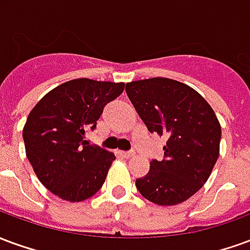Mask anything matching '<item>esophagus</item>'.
I'll return each instance as SVG.
<instances>
[{"instance_id":"esophagus-1","label":"esophagus","mask_w":250,"mask_h":250,"mask_svg":"<svg viewBox=\"0 0 250 250\" xmlns=\"http://www.w3.org/2000/svg\"><path fill=\"white\" fill-rule=\"evenodd\" d=\"M120 155H122L123 158H127V159H128V158L134 157V152L132 151H122L120 152Z\"/></svg>"}]
</instances>
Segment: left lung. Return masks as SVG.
Listing matches in <instances>:
<instances>
[{"label": "left lung", "mask_w": 250, "mask_h": 250, "mask_svg": "<svg viewBox=\"0 0 250 250\" xmlns=\"http://www.w3.org/2000/svg\"><path fill=\"white\" fill-rule=\"evenodd\" d=\"M125 92L148 131L167 138L163 159L150 162L136 188L152 204H182L206 184L220 155L214 111L195 89L167 77L127 83Z\"/></svg>", "instance_id": "1"}]
</instances>
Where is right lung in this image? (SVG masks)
Listing matches in <instances>:
<instances>
[{
	"label": "right lung",
	"instance_id": "obj_1",
	"mask_svg": "<svg viewBox=\"0 0 250 250\" xmlns=\"http://www.w3.org/2000/svg\"><path fill=\"white\" fill-rule=\"evenodd\" d=\"M125 83L75 79L46 93L28 115L22 130L26 158L51 193L82 202L103 186L114 152L89 146L85 130L95 128L105 104Z\"/></svg>",
	"mask_w": 250,
	"mask_h": 250
}]
</instances>
